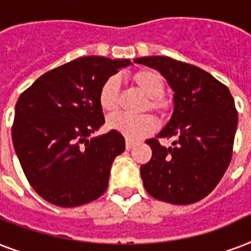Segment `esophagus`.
I'll return each instance as SVG.
<instances>
[{
    "mask_svg": "<svg viewBox=\"0 0 251 251\" xmlns=\"http://www.w3.org/2000/svg\"><path fill=\"white\" fill-rule=\"evenodd\" d=\"M135 146L133 141H129V139H126V150H131Z\"/></svg>",
    "mask_w": 251,
    "mask_h": 251,
    "instance_id": "obj_1",
    "label": "esophagus"
}]
</instances>
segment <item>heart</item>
I'll list each match as a JSON object with an SVG mask.
<instances>
[{
    "label": "heart",
    "mask_w": 251,
    "mask_h": 251,
    "mask_svg": "<svg viewBox=\"0 0 251 251\" xmlns=\"http://www.w3.org/2000/svg\"><path fill=\"white\" fill-rule=\"evenodd\" d=\"M134 82L149 98V108L153 110H163L167 104L160 98L164 92V80L155 70H141L134 75ZM120 96V79L117 76H109L102 83L99 91V104L105 112H114L118 106ZM106 125L110 130L121 133L127 139L138 141L149 135L156 129V120L151 114L130 116L126 113L112 114L106 120Z\"/></svg>",
    "instance_id": "heart-1"
}]
</instances>
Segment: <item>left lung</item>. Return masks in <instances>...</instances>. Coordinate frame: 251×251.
Wrapping results in <instances>:
<instances>
[{"label": "left lung", "mask_w": 251, "mask_h": 251, "mask_svg": "<svg viewBox=\"0 0 251 251\" xmlns=\"http://www.w3.org/2000/svg\"><path fill=\"white\" fill-rule=\"evenodd\" d=\"M167 79L175 95L171 120L146 143L152 157L141 167L151 197L173 204H190L214 190L232 159L238 116L228 87L202 69L165 56L135 58ZM175 137L169 148L157 137Z\"/></svg>", "instance_id": "8db88e82"}]
</instances>
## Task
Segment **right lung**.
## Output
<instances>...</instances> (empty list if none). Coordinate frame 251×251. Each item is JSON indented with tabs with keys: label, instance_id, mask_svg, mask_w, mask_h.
Segmentation results:
<instances>
[{
	"label": "right lung",
	"instance_id": "right-lung-1",
	"mask_svg": "<svg viewBox=\"0 0 251 251\" xmlns=\"http://www.w3.org/2000/svg\"><path fill=\"white\" fill-rule=\"evenodd\" d=\"M130 60L80 57L45 73L19 96L11 137L33 190L60 207L90 203L108 187L112 163L125 139L104 125L99 91Z\"/></svg>",
	"mask_w": 251,
	"mask_h": 251
}]
</instances>
